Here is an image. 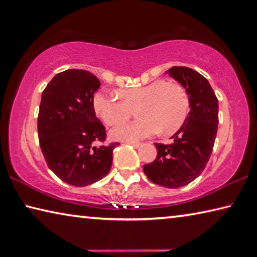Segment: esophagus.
Segmentation results:
<instances>
[{
    "label": "esophagus",
    "instance_id": "1",
    "mask_svg": "<svg viewBox=\"0 0 257 257\" xmlns=\"http://www.w3.org/2000/svg\"><path fill=\"white\" fill-rule=\"evenodd\" d=\"M125 144H128V145H132V146H134V148H140V145H141V143H138V142H125Z\"/></svg>",
    "mask_w": 257,
    "mask_h": 257
}]
</instances>
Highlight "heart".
I'll list each match as a JSON object with an SVG mask.
<instances>
[{
    "label": "heart",
    "instance_id": "b5f03b06",
    "mask_svg": "<svg viewBox=\"0 0 257 257\" xmlns=\"http://www.w3.org/2000/svg\"><path fill=\"white\" fill-rule=\"evenodd\" d=\"M92 106L97 115L107 125L128 120L137 108L141 120L122 123L111 135L115 140L138 141L160 132L172 135L184 123L189 113V97L176 82L156 80L136 88L123 89L119 95L99 91L93 96Z\"/></svg>",
    "mask_w": 257,
    "mask_h": 257
}]
</instances>
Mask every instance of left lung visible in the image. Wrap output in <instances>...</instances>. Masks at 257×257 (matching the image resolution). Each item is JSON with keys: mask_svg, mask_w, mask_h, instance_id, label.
<instances>
[{"mask_svg": "<svg viewBox=\"0 0 257 257\" xmlns=\"http://www.w3.org/2000/svg\"><path fill=\"white\" fill-rule=\"evenodd\" d=\"M167 72L185 88L191 109L172 143H156V160L143 170L154 184L177 189L194 181L209 160L217 134L218 100L208 80L192 68L174 66Z\"/></svg>", "mask_w": 257, "mask_h": 257, "instance_id": "1", "label": "left lung"}]
</instances>
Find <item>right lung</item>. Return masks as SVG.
<instances>
[{
  "label": "right lung",
  "mask_w": 257,
  "mask_h": 257,
  "mask_svg": "<svg viewBox=\"0 0 257 257\" xmlns=\"http://www.w3.org/2000/svg\"><path fill=\"white\" fill-rule=\"evenodd\" d=\"M100 82L84 70L60 72L42 92L38 116L39 142L47 165L60 180L87 186L106 176L113 150L120 143L95 146L106 140L92 106Z\"/></svg>",
  "instance_id": "right-lung-1"
}]
</instances>
